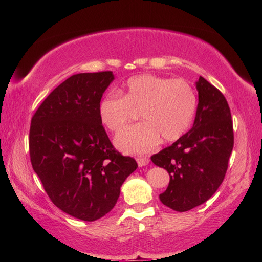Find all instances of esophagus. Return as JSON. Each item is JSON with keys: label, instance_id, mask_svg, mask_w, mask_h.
Wrapping results in <instances>:
<instances>
[{"label": "esophagus", "instance_id": "34e87169", "mask_svg": "<svg viewBox=\"0 0 262 262\" xmlns=\"http://www.w3.org/2000/svg\"><path fill=\"white\" fill-rule=\"evenodd\" d=\"M137 163H138V166H144L148 164L149 162V159L146 158V157H141V158H137Z\"/></svg>", "mask_w": 262, "mask_h": 262}]
</instances>
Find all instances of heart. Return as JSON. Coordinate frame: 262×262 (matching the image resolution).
I'll return each mask as SVG.
<instances>
[{
	"mask_svg": "<svg viewBox=\"0 0 262 262\" xmlns=\"http://www.w3.org/2000/svg\"><path fill=\"white\" fill-rule=\"evenodd\" d=\"M197 97L185 80L143 74L128 80L126 89L109 93L99 104V118L108 130L117 133L141 113L145 120L126 128L116 137L125 153H146L163 142H174L190 127Z\"/></svg>",
	"mask_w": 262,
	"mask_h": 262,
	"instance_id": "obj_1",
	"label": "heart"
}]
</instances>
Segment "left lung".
I'll use <instances>...</instances> for the list:
<instances>
[{"label":"left lung","instance_id":"8db88e82","mask_svg":"<svg viewBox=\"0 0 262 262\" xmlns=\"http://www.w3.org/2000/svg\"><path fill=\"white\" fill-rule=\"evenodd\" d=\"M196 84L199 102L192 128L151 157L170 174L161 203L177 211L190 210L213 196L224 180L234 145L231 110L223 93L203 76Z\"/></svg>","mask_w":262,"mask_h":262}]
</instances>
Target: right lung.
<instances>
[{"label":"right lung","instance_id":"1","mask_svg":"<svg viewBox=\"0 0 262 262\" xmlns=\"http://www.w3.org/2000/svg\"><path fill=\"white\" fill-rule=\"evenodd\" d=\"M113 72L80 73L53 90L31 118L32 168L53 204L92 222L108 214L137 162L111 144L99 118Z\"/></svg>","mask_w":262,"mask_h":262}]
</instances>
